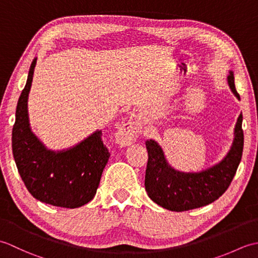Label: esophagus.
<instances>
[{"label": "esophagus", "instance_id": "34e87169", "mask_svg": "<svg viewBox=\"0 0 258 258\" xmlns=\"http://www.w3.org/2000/svg\"><path fill=\"white\" fill-rule=\"evenodd\" d=\"M140 134V126L133 119H130L127 122L123 123L119 126L116 135V142L122 146L131 145L136 141Z\"/></svg>", "mask_w": 258, "mask_h": 258}]
</instances>
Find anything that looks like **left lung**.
Masks as SVG:
<instances>
[{
	"instance_id": "1",
	"label": "left lung",
	"mask_w": 258,
	"mask_h": 258,
	"mask_svg": "<svg viewBox=\"0 0 258 258\" xmlns=\"http://www.w3.org/2000/svg\"><path fill=\"white\" fill-rule=\"evenodd\" d=\"M229 89L240 100L235 89L234 73L227 76ZM243 115L240 114L234 130L231 150L223 160L200 173L176 171L167 163L162 147L154 140L145 142L149 161L145 172V189L150 199L157 205L173 212L194 210L211 204L225 193L236 174L242 160L244 133Z\"/></svg>"
}]
</instances>
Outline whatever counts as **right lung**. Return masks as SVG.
<instances>
[{
	"label": "right lung",
	"mask_w": 258,
	"mask_h": 258,
	"mask_svg": "<svg viewBox=\"0 0 258 258\" xmlns=\"http://www.w3.org/2000/svg\"><path fill=\"white\" fill-rule=\"evenodd\" d=\"M33 59L24 90L19 98L12 131L16 167L27 190L37 201L53 206L76 208L96 194L103 169L109 158L102 131L63 151L47 150L30 127L27 101L36 65Z\"/></svg>",
	"instance_id": "right-lung-1"
}]
</instances>
